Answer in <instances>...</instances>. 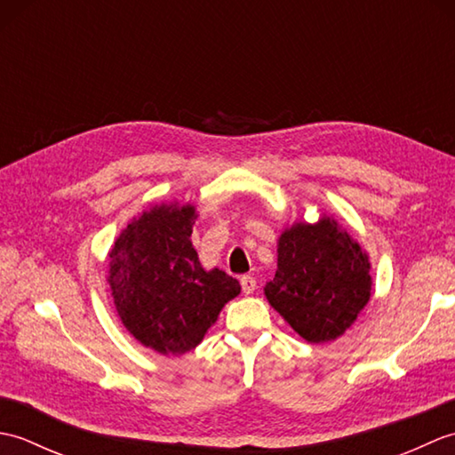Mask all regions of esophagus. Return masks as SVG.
<instances>
[{
    "instance_id": "esophagus-1",
    "label": "esophagus",
    "mask_w": 455,
    "mask_h": 455,
    "mask_svg": "<svg viewBox=\"0 0 455 455\" xmlns=\"http://www.w3.org/2000/svg\"><path fill=\"white\" fill-rule=\"evenodd\" d=\"M240 285H243V291H244L246 295L254 293V291H256V287H258L256 279H254L252 275H243V277H240Z\"/></svg>"
}]
</instances>
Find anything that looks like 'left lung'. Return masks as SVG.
<instances>
[{
  "label": "left lung",
  "mask_w": 455,
  "mask_h": 455,
  "mask_svg": "<svg viewBox=\"0 0 455 455\" xmlns=\"http://www.w3.org/2000/svg\"><path fill=\"white\" fill-rule=\"evenodd\" d=\"M371 264L336 219L295 220L277 238L275 277L267 303L308 344L340 338L371 297Z\"/></svg>",
  "instance_id": "left-lung-1"
}]
</instances>
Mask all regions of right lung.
<instances>
[{"instance_id":"add662e5","label":"right lung","mask_w":455,"mask_h":455,"mask_svg":"<svg viewBox=\"0 0 455 455\" xmlns=\"http://www.w3.org/2000/svg\"><path fill=\"white\" fill-rule=\"evenodd\" d=\"M193 203H160L134 217L109 252L111 297L123 326L162 355L193 350L230 299L238 279L205 269L191 244Z\"/></svg>"}]
</instances>
